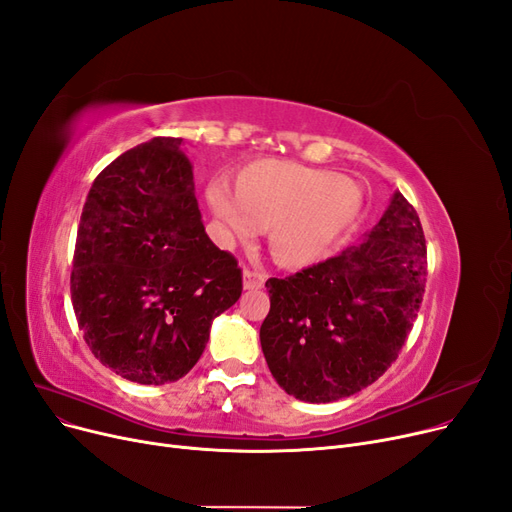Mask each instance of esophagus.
<instances>
[{
	"label": "esophagus",
	"mask_w": 512,
	"mask_h": 512,
	"mask_svg": "<svg viewBox=\"0 0 512 512\" xmlns=\"http://www.w3.org/2000/svg\"><path fill=\"white\" fill-rule=\"evenodd\" d=\"M263 282H265V276L261 272L249 270V267L245 272H242V288H245V290H257V288L263 286Z\"/></svg>",
	"instance_id": "esophagus-1"
}]
</instances>
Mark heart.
Returning <instances> with one entry per match:
<instances>
[{"mask_svg":"<svg viewBox=\"0 0 512 512\" xmlns=\"http://www.w3.org/2000/svg\"><path fill=\"white\" fill-rule=\"evenodd\" d=\"M211 213L238 240L267 232L276 263L307 267L324 259L351 230L363 191L334 172L263 159L234 176V195L222 184L207 191Z\"/></svg>","mask_w":512,"mask_h":512,"instance_id":"obj_1","label":"heart"}]
</instances>
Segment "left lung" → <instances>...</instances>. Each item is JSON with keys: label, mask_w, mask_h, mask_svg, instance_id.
Segmentation results:
<instances>
[{"label": "left lung", "mask_w": 512, "mask_h": 512, "mask_svg": "<svg viewBox=\"0 0 512 512\" xmlns=\"http://www.w3.org/2000/svg\"><path fill=\"white\" fill-rule=\"evenodd\" d=\"M425 276L419 215L396 191L359 245L267 280L270 313L259 338L280 388L305 402H334L373 384L405 346Z\"/></svg>", "instance_id": "1"}]
</instances>
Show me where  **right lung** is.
I'll return each instance as SVG.
<instances>
[{
  "label": "right lung",
  "instance_id": "right-lung-1",
  "mask_svg": "<svg viewBox=\"0 0 512 512\" xmlns=\"http://www.w3.org/2000/svg\"><path fill=\"white\" fill-rule=\"evenodd\" d=\"M180 145L155 137L95 178L72 261V307L91 353L145 386L191 371L211 321L242 292L236 259L205 234Z\"/></svg>",
  "mask_w": 512,
  "mask_h": 512
}]
</instances>
